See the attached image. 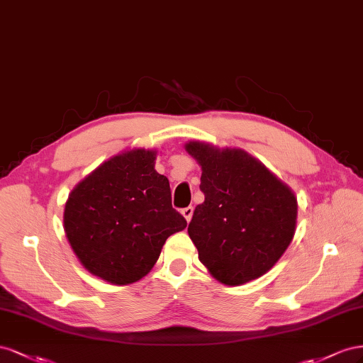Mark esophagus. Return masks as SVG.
Wrapping results in <instances>:
<instances>
[{"label": "esophagus", "instance_id": "esophagus-1", "mask_svg": "<svg viewBox=\"0 0 363 363\" xmlns=\"http://www.w3.org/2000/svg\"><path fill=\"white\" fill-rule=\"evenodd\" d=\"M182 216L185 217V220L190 222L191 217H193V206H185V208H182Z\"/></svg>", "mask_w": 363, "mask_h": 363}]
</instances>
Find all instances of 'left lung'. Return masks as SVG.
I'll list each match as a JSON object with an SVG mask.
<instances>
[{"label":"left lung","instance_id":"8db88e82","mask_svg":"<svg viewBox=\"0 0 363 363\" xmlns=\"http://www.w3.org/2000/svg\"><path fill=\"white\" fill-rule=\"evenodd\" d=\"M185 150L202 167L205 201L189 225L199 260L226 286L262 277L294 239L295 194L242 149L190 141Z\"/></svg>","mask_w":363,"mask_h":363}]
</instances>
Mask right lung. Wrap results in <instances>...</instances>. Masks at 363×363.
Instances as JSON below:
<instances>
[{"mask_svg":"<svg viewBox=\"0 0 363 363\" xmlns=\"http://www.w3.org/2000/svg\"><path fill=\"white\" fill-rule=\"evenodd\" d=\"M157 152L112 157L79 182L64 211L67 239L85 269L112 284L146 277L165 240L187 220L172 206L169 179L155 170Z\"/></svg>","mask_w":363,"mask_h":363,"instance_id":"right-lung-1","label":"right lung"}]
</instances>
